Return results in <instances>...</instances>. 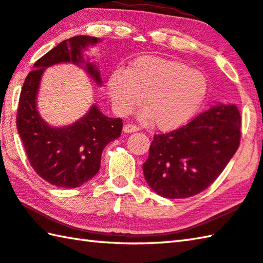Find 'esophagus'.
Returning a JSON list of instances; mask_svg holds the SVG:
<instances>
[{
  "instance_id": "esophagus-1",
  "label": "esophagus",
  "mask_w": 263,
  "mask_h": 263,
  "mask_svg": "<svg viewBox=\"0 0 263 263\" xmlns=\"http://www.w3.org/2000/svg\"><path fill=\"white\" fill-rule=\"evenodd\" d=\"M137 131H139V127L136 125H132V124H126V125L124 126V132H126V133L137 132Z\"/></svg>"
}]
</instances>
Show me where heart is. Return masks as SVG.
<instances>
[{
	"instance_id": "1",
	"label": "heart",
	"mask_w": 263,
	"mask_h": 263,
	"mask_svg": "<svg viewBox=\"0 0 263 263\" xmlns=\"http://www.w3.org/2000/svg\"><path fill=\"white\" fill-rule=\"evenodd\" d=\"M117 114H131L144 97L140 121L160 130L180 128L193 119L206 99L205 75L177 60L141 57L126 70L116 69L106 83Z\"/></svg>"
}]
</instances>
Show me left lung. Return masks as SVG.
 Wrapping results in <instances>:
<instances>
[{
	"mask_svg": "<svg viewBox=\"0 0 263 263\" xmlns=\"http://www.w3.org/2000/svg\"><path fill=\"white\" fill-rule=\"evenodd\" d=\"M241 116L234 104L213 105L177 130L155 135L145 180L166 198H186L211 185L240 144Z\"/></svg>",
	"mask_w": 263,
	"mask_h": 263,
	"instance_id": "1",
	"label": "left lung"
}]
</instances>
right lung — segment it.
I'll return each instance as SVG.
<instances>
[{
    "mask_svg": "<svg viewBox=\"0 0 263 263\" xmlns=\"http://www.w3.org/2000/svg\"><path fill=\"white\" fill-rule=\"evenodd\" d=\"M100 42V38L90 35H75L61 42L34 62L33 70L28 74L22 88L17 131L31 167L42 179L55 186L78 188L92 179L100 171L105 146L121 137L122 119L103 115L95 104L79 121L62 127L48 125L37 109L43 73L53 65L72 62L84 68L97 86H101L99 68L89 60L84 61L82 54L89 46Z\"/></svg>",
    "mask_w": 263,
    "mask_h": 263,
    "instance_id": "add662e5",
    "label": "right lung"
}]
</instances>
